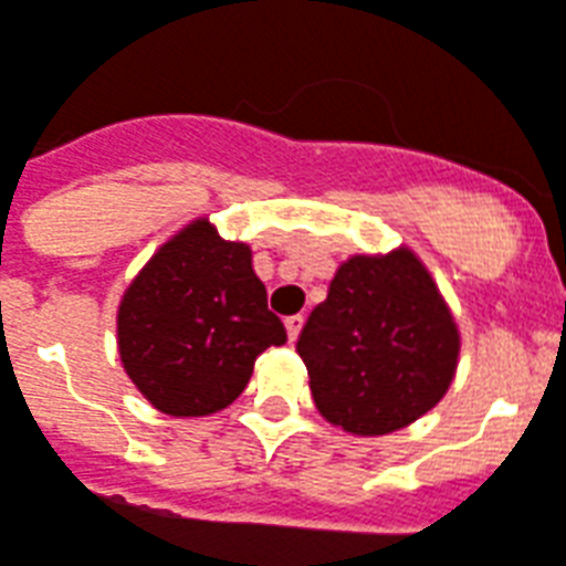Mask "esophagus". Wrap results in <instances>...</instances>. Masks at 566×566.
I'll return each instance as SVG.
<instances>
[{"instance_id": "esophagus-1", "label": "esophagus", "mask_w": 566, "mask_h": 566, "mask_svg": "<svg viewBox=\"0 0 566 566\" xmlns=\"http://www.w3.org/2000/svg\"><path fill=\"white\" fill-rule=\"evenodd\" d=\"M301 327H304V315H289L286 318V333H289V343H295L297 333H301Z\"/></svg>"}]
</instances>
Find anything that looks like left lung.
I'll return each mask as SVG.
<instances>
[{
    "label": "left lung",
    "instance_id": "obj_1",
    "mask_svg": "<svg viewBox=\"0 0 566 566\" xmlns=\"http://www.w3.org/2000/svg\"><path fill=\"white\" fill-rule=\"evenodd\" d=\"M318 413L384 437L431 410L454 380L461 333L413 251L352 256L297 336Z\"/></svg>",
    "mask_w": 566,
    "mask_h": 566
}]
</instances>
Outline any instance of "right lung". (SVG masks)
<instances>
[{"instance_id": "add662e5", "label": "right lung", "mask_w": 566, "mask_h": 566, "mask_svg": "<svg viewBox=\"0 0 566 566\" xmlns=\"http://www.w3.org/2000/svg\"><path fill=\"white\" fill-rule=\"evenodd\" d=\"M286 327L269 310L251 248L197 218L153 253L117 306L126 375L156 410L177 419L233 405Z\"/></svg>"}]
</instances>
